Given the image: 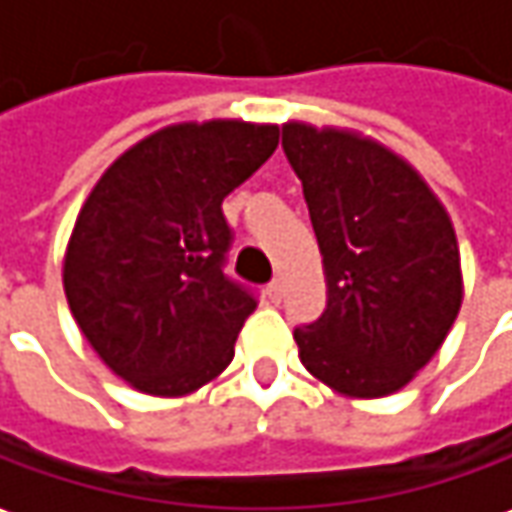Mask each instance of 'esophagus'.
Masks as SVG:
<instances>
[{
  "instance_id": "1",
  "label": "esophagus",
  "mask_w": 512,
  "mask_h": 512,
  "mask_svg": "<svg viewBox=\"0 0 512 512\" xmlns=\"http://www.w3.org/2000/svg\"><path fill=\"white\" fill-rule=\"evenodd\" d=\"M266 297H269L274 305L283 300V280H271L269 288H266Z\"/></svg>"
}]
</instances>
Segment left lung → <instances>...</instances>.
Wrapping results in <instances>:
<instances>
[{"label": "left lung", "mask_w": 512, "mask_h": 512, "mask_svg": "<svg viewBox=\"0 0 512 512\" xmlns=\"http://www.w3.org/2000/svg\"><path fill=\"white\" fill-rule=\"evenodd\" d=\"M311 212L328 308L294 330L305 370L347 398L406 387L460 314V246L409 162L342 128L283 125Z\"/></svg>", "instance_id": "1"}]
</instances>
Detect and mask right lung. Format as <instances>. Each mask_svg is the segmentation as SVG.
Wrapping results in <instances>:
<instances>
[{
	"label": "right lung",
	"instance_id": "1",
	"mask_svg": "<svg viewBox=\"0 0 512 512\" xmlns=\"http://www.w3.org/2000/svg\"><path fill=\"white\" fill-rule=\"evenodd\" d=\"M277 125L179 123L128 148L78 212L64 257L69 311L111 373L179 398L227 370L246 285L224 274V198L277 148Z\"/></svg>",
	"mask_w": 512,
	"mask_h": 512
}]
</instances>
